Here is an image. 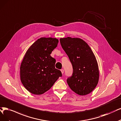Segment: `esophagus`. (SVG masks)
<instances>
[{"label": "esophagus", "mask_w": 121, "mask_h": 121, "mask_svg": "<svg viewBox=\"0 0 121 121\" xmlns=\"http://www.w3.org/2000/svg\"><path fill=\"white\" fill-rule=\"evenodd\" d=\"M61 71L62 74H63V73H64V70H63V69H62L61 70Z\"/></svg>", "instance_id": "1"}]
</instances>
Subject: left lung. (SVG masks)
I'll return each mask as SVG.
<instances>
[{
  "label": "left lung",
  "mask_w": 121,
  "mask_h": 121,
  "mask_svg": "<svg viewBox=\"0 0 121 121\" xmlns=\"http://www.w3.org/2000/svg\"><path fill=\"white\" fill-rule=\"evenodd\" d=\"M61 46L73 67L67 79L71 90L81 96L90 93L97 85L99 72L96 57L87 43L78 38H60Z\"/></svg>",
  "instance_id": "obj_1"
}]
</instances>
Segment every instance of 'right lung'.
<instances>
[{"mask_svg": "<svg viewBox=\"0 0 121 121\" xmlns=\"http://www.w3.org/2000/svg\"><path fill=\"white\" fill-rule=\"evenodd\" d=\"M58 42L56 38H40L25 53L20 66V79L33 94L46 92L62 76L61 71L55 68L56 60L50 56Z\"/></svg>", "mask_w": 121, "mask_h": 121, "instance_id": "obj_1", "label": "right lung"}]
</instances>
